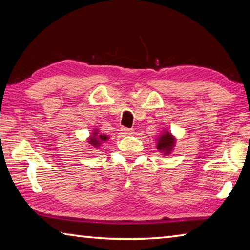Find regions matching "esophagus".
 I'll return each mask as SVG.
<instances>
[{
	"mask_svg": "<svg viewBox=\"0 0 250 250\" xmlns=\"http://www.w3.org/2000/svg\"><path fill=\"white\" fill-rule=\"evenodd\" d=\"M121 133L124 135H132L134 132L132 129H128V128H121Z\"/></svg>",
	"mask_w": 250,
	"mask_h": 250,
	"instance_id": "34e87169",
	"label": "esophagus"
}]
</instances>
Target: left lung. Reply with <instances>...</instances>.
Wrapping results in <instances>:
<instances>
[{
    "label": "left lung",
    "instance_id": "8db88e82",
    "mask_svg": "<svg viewBox=\"0 0 250 250\" xmlns=\"http://www.w3.org/2000/svg\"><path fill=\"white\" fill-rule=\"evenodd\" d=\"M174 146V138L171 137V134L167 131L164 134H162L158 140L157 148L160 151H165V153L170 152L171 147Z\"/></svg>",
    "mask_w": 250,
    "mask_h": 250
}]
</instances>
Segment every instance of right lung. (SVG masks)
Returning a JSON list of instances; mask_svg holds the SVG:
<instances>
[{
	"label": "right lung",
	"mask_w": 250,
	"mask_h": 250,
	"mask_svg": "<svg viewBox=\"0 0 250 250\" xmlns=\"http://www.w3.org/2000/svg\"><path fill=\"white\" fill-rule=\"evenodd\" d=\"M97 132H95L94 135H92V137L89 138V143L93 145L94 147H97L99 144H101L102 141H106L108 138L106 137L105 134H99V135H96Z\"/></svg>",
	"instance_id": "add662e5"
}]
</instances>
